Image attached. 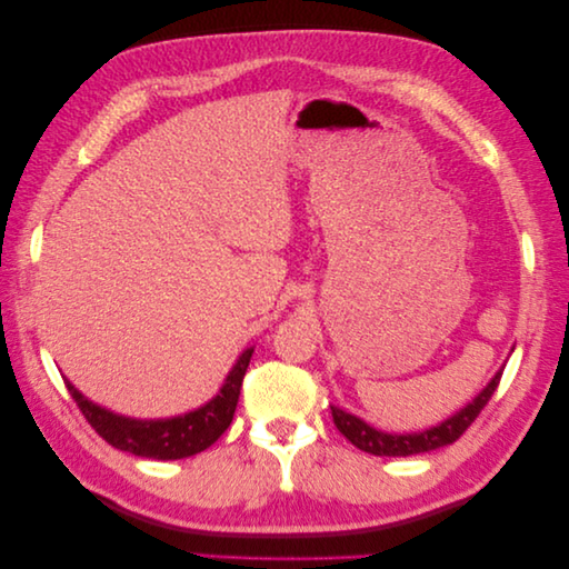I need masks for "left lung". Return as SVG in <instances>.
Masks as SVG:
<instances>
[{
	"label": "left lung",
	"instance_id": "obj_1",
	"mask_svg": "<svg viewBox=\"0 0 569 569\" xmlns=\"http://www.w3.org/2000/svg\"><path fill=\"white\" fill-rule=\"evenodd\" d=\"M501 375H503V370H498L493 375V380L485 387V391H481L470 406H465L460 412H456V416H451L449 420H443L441 425L425 429V432H416V435H385V432H380V429L370 427L368 422H363L360 418L351 416V412L341 410L337 406H330L332 408V418H335V425H337L339 432L347 437L356 446V449L366 451V453H372V456H416V453H427V451L441 449V446H446V443H453L456 439L462 437L465 429H468L477 420L481 408L489 403L491 393L496 391L498 382H501Z\"/></svg>",
	"mask_w": 569,
	"mask_h": 569
}]
</instances>
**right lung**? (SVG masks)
<instances>
[{
	"instance_id": "obj_1",
	"label": "right lung",
	"mask_w": 569,
	"mask_h": 569,
	"mask_svg": "<svg viewBox=\"0 0 569 569\" xmlns=\"http://www.w3.org/2000/svg\"><path fill=\"white\" fill-rule=\"evenodd\" d=\"M251 353L253 349H247L237 358L234 368L230 370L228 380L222 385L216 399L192 412H184V416L168 420H134L126 416H116V412L84 399L68 380L63 382L68 391H71L84 420H88L94 432L107 443H111L113 449L128 451L140 458L180 460L206 451L230 427Z\"/></svg>"
}]
</instances>
